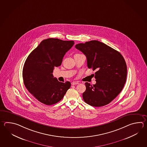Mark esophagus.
<instances>
[{"label": "esophagus", "mask_w": 147, "mask_h": 147, "mask_svg": "<svg viewBox=\"0 0 147 147\" xmlns=\"http://www.w3.org/2000/svg\"><path fill=\"white\" fill-rule=\"evenodd\" d=\"M78 84H79V83L78 82H72V83H71L72 85H78Z\"/></svg>", "instance_id": "obj_1"}]
</instances>
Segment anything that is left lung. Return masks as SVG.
<instances>
[{"label": "left lung", "mask_w": 147, "mask_h": 147, "mask_svg": "<svg viewBox=\"0 0 147 147\" xmlns=\"http://www.w3.org/2000/svg\"><path fill=\"white\" fill-rule=\"evenodd\" d=\"M75 48L86 57L88 67L96 70V84L85 83L84 101L95 107L107 105L119 95L126 83L125 60L118 51L97 40L79 43Z\"/></svg>", "instance_id": "1"}]
</instances>
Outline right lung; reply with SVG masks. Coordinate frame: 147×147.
<instances>
[{"label": "right lung", "mask_w": 147, "mask_h": 147, "mask_svg": "<svg viewBox=\"0 0 147 147\" xmlns=\"http://www.w3.org/2000/svg\"><path fill=\"white\" fill-rule=\"evenodd\" d=\"M74 44L73 41L45 39L27 57L22 71L24 83L39 102L47 105L55 104L71 87L69 82H60L52 73L55 66L61 65L64 55Z\"/></svg>", "instance_id": "1"}]
</instances>
